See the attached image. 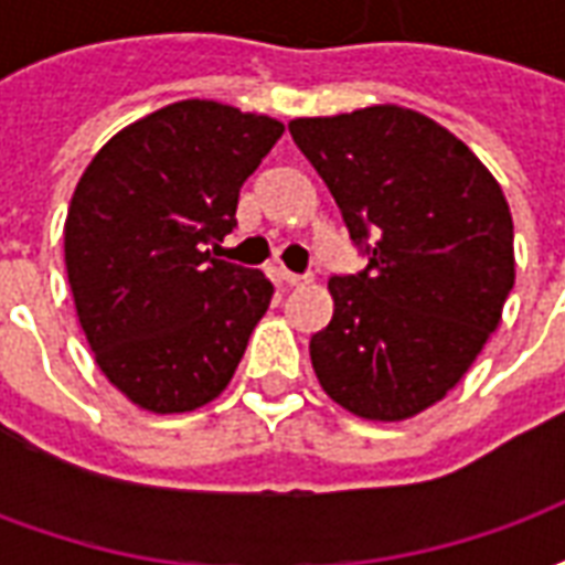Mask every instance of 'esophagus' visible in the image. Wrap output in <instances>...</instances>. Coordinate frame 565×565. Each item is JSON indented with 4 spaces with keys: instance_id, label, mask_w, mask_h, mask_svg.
<instances>
[{
    "instance_id": "34e87169",
    "label": "esophagus",
    "mask_w": 565,
    "mask_h": 565,
    "mask_svg": "<svg viewBox=\"0 0 565 565\" xmlns=\"http://www.w3.org/2000/svg\"><path fill=\"white\" fill-rule=\"evenodd\" d=\"M278 278H281L287 287H302V284H308V275H296V271H287V269L278 271Z\"/></svg>"
}]
</instances>
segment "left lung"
Wrapping results in <instances>:
<instances>
[{
  "instance_id": "8db88e82",
  "label": "left lung",
  "mask_w": 565,
  "mask_h": 565,
  "mask_svg": "<svg viewBox=\"0 0 565 565\" xmlns=\"http://www.w3.org/2000/svg\"><path fill=\"white\" fill-rule=\"evenodd\" d=\"M290 136L369 254L330 278L311 366L332 403L405 420L457 387L514 287V223L497 178L454 132L399 105L296 117Z\"/></svg>"
}]
</instances>
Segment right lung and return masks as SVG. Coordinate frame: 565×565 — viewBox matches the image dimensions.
<instances>
[{
	"mask_svg": "<svg viewBox=\"0 0 565 565\" xmlns=\"http://www.w3.org/2000/svg\"><path fill=\"white\" fill-rule=\"evenodd\" d=\"M284 124L211 99L141 117L90 160L68 205L66 271L96 366L153 415L217 399L271 302L259 269L217 259L238 190Z\"/></svg>",
	"mask_w": 565,
	"mask_h": 565,
	"instance_id": "1",
	"label": "right lung"
}]
</instances>
